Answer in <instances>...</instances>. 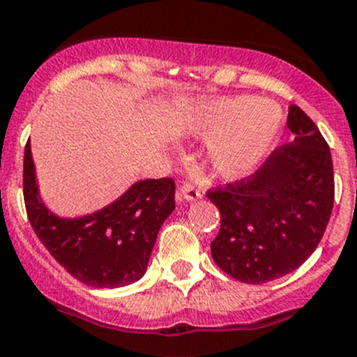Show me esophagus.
I'll list each match as a JSON object with an SVG mask.
<instances>
[{"instance_id": "obj_1", "label": "esophagus", "mask_w": 357, "mask_h": 357, "mask_svg": "<svg viewBox=\"0 0 357 357\" xmlns=\"http://www.w3.org/2000/svg\"><path fill=\"white\" fill-rule=\"evenodd\" d=\"M179 197L185 199V201L192 202V201H197V199L202 197L201 190L194 185V183H183L179 186Z\"/></svg>"}]
</instances>
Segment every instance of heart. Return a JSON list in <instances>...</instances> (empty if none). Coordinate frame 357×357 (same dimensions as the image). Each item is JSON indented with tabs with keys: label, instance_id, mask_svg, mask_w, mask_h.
Here are the masks:
<instances>
[{
	"label": "heart",
	"instance_id": "heart-1",
	"mask_svg": "<svg viewBox=\"0 0 357 357\" xmlns=\"http://www.w3.org/2000/svg\"><path fill=\"white\" fill-rule=\"evenodd\" d=\"M186 128L197 137L213 139L209 155L216 171L238 176L268 155L282 128V111L254 96L202 100L190 109Z\"/></svg>",
	"mask_w": 357,
	"mask_h": 357
}]
</instances>
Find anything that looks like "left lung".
Here are the masks:
<instances>
[{"instance_id": "8db88e82", "label": "left lung", "mask_w": 357, "mask_h": 357, "mask_svg": "<svg viewBox=\"0 0 357 357\" xmlns=\"http://www.w3.org/2000/svg\"><path fill=\"white\" fill-rule=\"evenodd\" d=\"M292 142L254 174L208 190L218 208L213 261L245 284H266L298 269L321 243L335 202L328 142L298 105L289 107Z\"/></svg>"}]
</instances>
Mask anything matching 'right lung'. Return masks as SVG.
Segmentation results:
<instances>
[{"instance_id": "right-lung-1", "label": "right lung", "mask_w": 357, "mask_h": 357, "mask_svg": "<svg viewBox=\"0 0 357 357\" xmlns=\"http://www.w3.org/2000/svg\"><path fill=\"white\" fill-rule=\"evenodd\" d=\"M22 186L29 224L43 246L73 278L98 289L125 287L144 275L160 227L176 208L174 179H144L100 211L61 218L40 199L29 141Z\"/></svg>"}]
</instances>
